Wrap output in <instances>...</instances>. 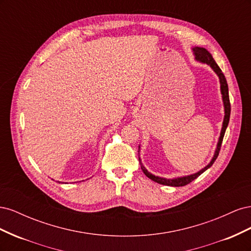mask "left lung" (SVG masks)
I'll return each mask as SVG.
<instances>
[{"label":"left lung","mask_w":251,"mask_h":251,"mask_svg":"<svg viewBox=\"0 0 251 251\" xmlns=\"http://www.w3.org/2000/svg\"><path fill=\"white\" fill-rule=\"evenodd\" d=\"M193 51H194V54L196 56L195 58L197 60H199V62H201V63L209 65L211 67V69L214 70L217 73L218 76H219L220 83H221V93H222V98H223V102H224L225 116H224L222 130H221V134H220V138H219V141H218V146H217V149H216V151H215V155H214V157H212L211 161L206 166H205L204 169L199 171L198 173L193 174V175H189V176H184V177H179V178H174V179H165V178H161V177H158V176H154V175H151V173H149L147 171V169L142 165L141 160H140V158H139L141 170L144 173V175H146V176L148 178H150L151 180L157 182V183L163 184V185H168V186H184V185H186L188 183H191L192 181H194L196 178H198L202 173H204L207 169H209L212 164H214V162L216 161V159H217V157L219 155L220 149H221L223 137H224V134H225V131H226V127H227V126H228V123H229L230 101H229V94H228V85H227V81H226V78L224 76L222 70L220 69V67L217 65V63L215 62V59L212 58L210 53L205 48L195 47V48H193ZM138 153H139V151H138Z\"/></svg>","instance_id":"1"}]
</instances>
